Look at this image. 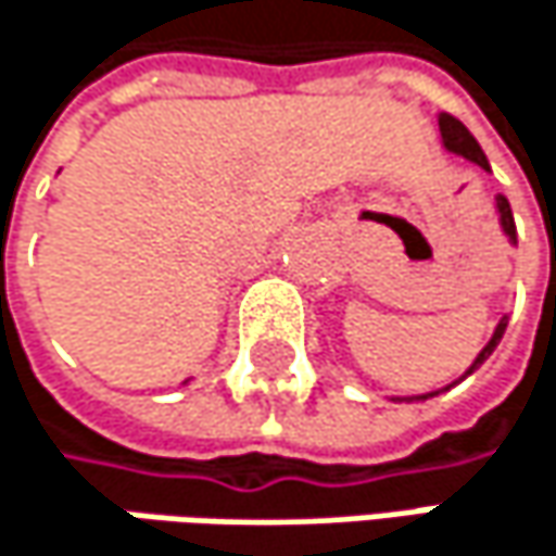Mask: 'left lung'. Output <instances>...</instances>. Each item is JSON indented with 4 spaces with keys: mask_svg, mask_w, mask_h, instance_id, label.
I'll use <instances>...</instances> for the list:
<instances>
[{
    "mask_svg": "<svg viewBox=\"0 0 556 556\" xmlns=\"http://www.w3.org/2000/svg\"><path fill=\"white\" fill-rule=\"evenodd\" d=\"M439 130H442V143H445V150H448V153H457V156H464V160L477 163L480 169H490V163H486V156H483L480 143L470 137V130H467L457 117H452V114H445V111H442V114H439ZM496 214H500V227H503L506 240L516 245V220H513V207H509V201H506L503 194L496 198ZM506 323H509V316H503V319H500V326L493 329V339L483 345V352L473 358V365L464 371V378H467V375H473V371H477V368L493 355V349L500 345V339H503V332H506ZM445 390H448V387H445ZM435 393H442V390H435ZM435 393H422V396H413V400H429V396H435Z\"/></svg>",
    "mask_w": 556,
    "mask_h": 556,
    "instance_id": "1",
    "label": "left lung"
}]
</instances>
